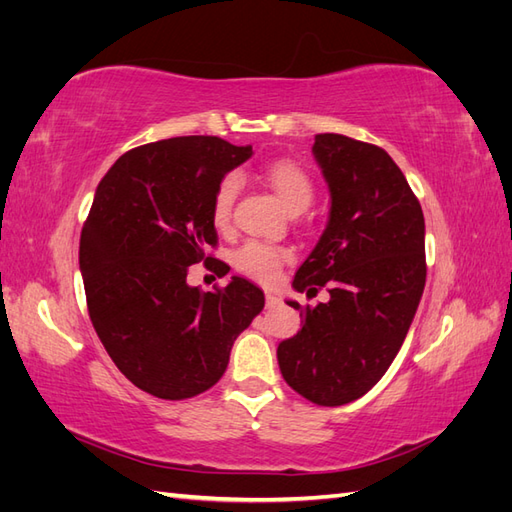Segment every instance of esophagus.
<instances>
[{
  "instance_id": "obj_1",
  "label": "esophagus",
  "mask_w": 512,
  "mask_h": 512,
  "mask_svg": "<svg viewBox=\"0 0 512 512\" xmlns=\"http://www.w3.org/2000/svg\"><path fill=\"white\" fill-rule=\"evenodd\" d=\"M265 301H267V307H275L277 303H280V297H277L275 292H265Z\"/></svg>"
}]
</instances>
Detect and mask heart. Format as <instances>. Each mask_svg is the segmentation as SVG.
I'll use <instances>...</instances> for the list:
<instances>
[{
    "label": "heart",
    "instance_id": "1",
    "mask_svg": "<svg viewBox=\"0 0 512 512\" xmlns=\"http://www.w3.org/2000/svg\"><path fill=\"white\" fill-rule=\"evenodd\" d=\"M265 181L271 185V190L277 194V198L282 200V205L286 207L288 213L299 215L309 209V205L314 203V181L309 179L305 170L294 164V162H273L265 170ZM241 188V177L237 173H228L213 192L211 200V218L215 226L224 228L230 218H232V209H235V200ZM288 254L280 247H273L269 243H260V241H247L241 245L237 254H235V265L241 273L254 277L258 282H273L277 275H280V269L284 265V260Z\"/></svg>",
    "mask_w": 512,
    "mask_h": 512
}]
</instances>
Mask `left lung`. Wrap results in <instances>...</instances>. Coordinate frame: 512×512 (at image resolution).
<instances>
[{
	"mask_svg": "<svg viewBox=\"0 0 512 512\" xmlns=\"http://www.w3.org/2000/svg\"><path fill=\"white\" fill-rule=\"evenodd\" d=\"M329 185V222L294 275L297 292L329 284L331 299L301 307V331L277 346L288 386L318 406L363 397L391 367L425 288V218L384 149L316 134Z\"/></svg>",
	"mask_w": 512,
	"mask_h": 512,
	"instance_id": "1",
	"label": "left lung"
}]
</instances>
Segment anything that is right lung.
<instances>
[{
	"label": "right lung",
	"mask_w": 512,
	"mask_h": 512,
	"mask_svg": "<svg viewBox=\"0 0 512 512\" xmlns=\"http://www.w3.org/2000/svg\"><path fill=\"white\" fill-rule=\"evenodd\" d=\"M252 153L218 136H177L123 153L98 185L79 247L89 318L121 374L153 397L211 389L265 307L262 290L237 275L218 292L188 284L218 243L213 192ZM213 265L218 277L230 269Z\"/></svg>",
	"instance_id": "obj_1"
}]
</instances>
